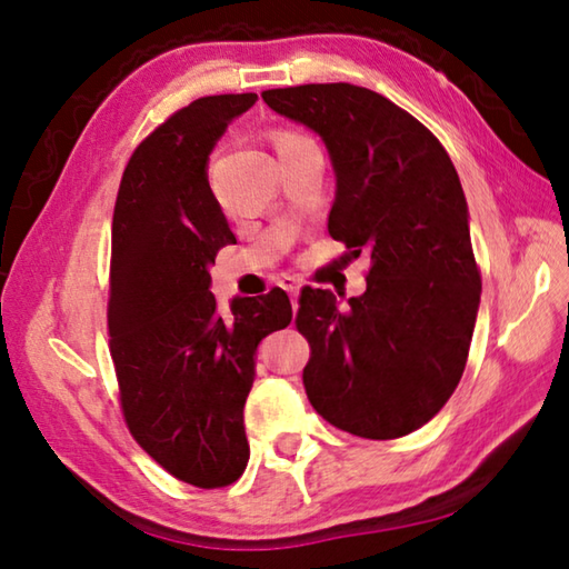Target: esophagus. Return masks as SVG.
<instances>
[{
    "mask_svg": "<svg viewBox=\"0 0 569 569\" xmlns=\"http://www.w3.org/2000/svg\"><path fill=\"white\" fill-rule=\"evenodd\" d=\"M278 286H281L283 291L291 296V301L296 303V296H298V288H301V281H298L296 276H281V278H278Z\"/></svg>",
    "mask_w": 569,
    "mask_h": 569,
    "instance_id": "obj_1",
    "label": "esophagus"
}]
</instances>
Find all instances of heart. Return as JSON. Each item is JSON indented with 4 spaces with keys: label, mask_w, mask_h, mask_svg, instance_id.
<instances>
[{
    "label": "heart",
    "mask_w": 569,
    "mask_h": 569,
    "mask_svg": "<svg viewBox=\"0 0 569 569\" xmlns=\"http://www.w3.org/2000/svg\"><path fill=\"white\" fill-rule=\"evenodd\" d=\"M293 138H298V134H293V132H278L276 134V148L283 146V142H288V140H293Z\"/></svg>",
    "instance_id": "obj_1"
}]
</instances>
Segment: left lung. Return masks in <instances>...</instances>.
Masks as SVG:
<instances>
[{
    "mask_svg": "<svg viewBox=\"0 0 569 569\" xmlns=\"http://www.w3.org/2000/svg\"><path fill=\"white\" fill-rule=\"evenodd\" d=\"M261 98L321 134L336 172L329 233L371 256L366 291L346 311L321 288L298 298L308 401L349 435L407 437L455 393L477 321L481 273L455 162L373 90L329 82Z\"/></svg>",
    "mask_w": 569,
    "mask_h": 569,
    "instance_id": "left-lung-1",
    "label": "left lung"
}]
</instances>
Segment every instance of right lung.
Segmentation results:
<instances>
[{"instance_id": "right-lung-1", "label": "right lung", "mask_w": 569, "mask_h": 569, "mask_svg": "<svg viewBox=\"0 0 569 569\" xmlns=\"http://www.w3.org/2000/svg\"><path fill=\"white\" fill-rule=\"evenodd\" d=\"M256 92L208 94L158 124L128 160L112 213L108 331L134 441L186 485L228 487L248 465L243 407L263 336L291 323L273 288L220 311L208 266L236 243L208 156Z\"/></svg>"}]
</instances>
